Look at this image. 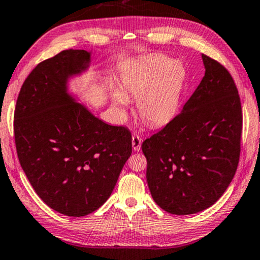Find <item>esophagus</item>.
I'll return each mask as SVG.
<instances>
[{
    "instance_id": "obj_1",
    "label": "esophagus",
    "mask_w": 260,
    "mask_h": 260,
    "mask_svg": "<svg viewBox=\"0 0 260 260\" xmlns=\"http://www.w3.org/2000/svg\"><path fill=\"white\" fill-rule=\"evenodd\" d=\"M141 146H142V139L139 136L135 135L133 136V149L135 151H139L141 150Z\"/></svg>"
}]
</instances>
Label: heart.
<instances>
[{"label": "heart", "mask_w": 260, "mask_h": 260, "mask_svg": "<svg viewBox=\"0 0 260 260\" xmlns=\"http://www.w3.org/2000/svg\"><path fill=\"white\" fill-rule=\"evenodd\" d=\"M185 71L178 62L161 55H152L123 75L121 93L113 94V103L123 111L127 99H137V113L144 122L159 126L177 113Z\"/></svg>", "instance_id": "1"}]
</instances>
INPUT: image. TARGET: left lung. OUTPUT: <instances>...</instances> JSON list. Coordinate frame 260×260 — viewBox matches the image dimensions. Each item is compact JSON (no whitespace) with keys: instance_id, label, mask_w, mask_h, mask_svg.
<instances>
[{"instance_id":"left-lung-1","label":"left lung","mask_w":260,"mask_h":260,"mask_svg":"<svg viewBox=\"0 0 260 260\" xmlns=\"http://www.w3.org/2000/svg\"><path fill=\"white\" fill-rule=\"evenodd\" d=\"M206 73L182 110L145 139L146 180L167 213L189 215L213 206L236 173L243 115L233 77L202 54Z\"/></svg>"}]
</instances>
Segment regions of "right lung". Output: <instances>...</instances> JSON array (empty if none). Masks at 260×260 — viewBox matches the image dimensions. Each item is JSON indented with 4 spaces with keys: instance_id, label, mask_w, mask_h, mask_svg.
<instances>
[{
    "instance_id": "1",
    "label": "right lung",
    "mask_w": 260,
    "mask_h": 260,
    "mask_svg": "<svg viewBox=\"0 0 260 260\" xmlns=\"http://www.w3.org/2000/svg\"><path fill=\"white\" fill-rule=\"evenodd\" d=\"M89 61V52L71 49L39 62L14 115L16 150L31 186L50 208L74 217L107 201L133 152L127 127L102 122L67 93V80Z\"/></svg>"
}]
</instances>
